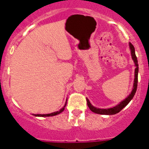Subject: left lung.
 <instances>
[{"instance_id":"left-lung-1","label":"left lung","mask_w":149,"mask_h":149,"mask_svg":"<svg viewBox=\"0 0 149 149\" xmlns=\"http://www.w3.org/2000/svg\"><path fill=\"white\" fill-rule=\"evenodd\" d=\"M129 49H130V52H131V56L133 62L134 63V66H135V69H134V83H133V87L132 90L131 91V93L129 94L127 97H126L125 99H123V101H120L119 104H118L116 106L113 107L111 108H107V109H101V108H97L95 107H94L93 105H92V104L90 103V101H89L88 98H87V106L90 108V110L92 112H95L96 114H100V115H115V114L118 113L120 111H121V109H123L125 107L129 104L130 101H132V99L134 97V94H135L136 91H137V78H138V63H137V56L135 55V50H134V46L133 45H132L131 42L129 43Z\"/></svg>"}]
</instances>
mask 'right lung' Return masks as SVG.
Returning a JSON list of instances; mask_svg holds the SVG:
<instances>
[{"label":"right lung","mask_w":149,"mask_h":149,"mask_svg":"<svg viewBox=\"0 0 149 149\" xmlns=\"http://www.w3.org/2000/svg\"><path fill=\"white\" fill-rule=\"evenodd\" d=\"M66 104H67V100H66V101H65V105H64V107L62 108V109H59V111H56V112H52V113H50V114H32V115H34V116H37V117H50V116H54V115H58V114H60L61 112H63L64 109H65V107H66Z\"/></svg>","instance_id":"obj_1"}]
</instances>
